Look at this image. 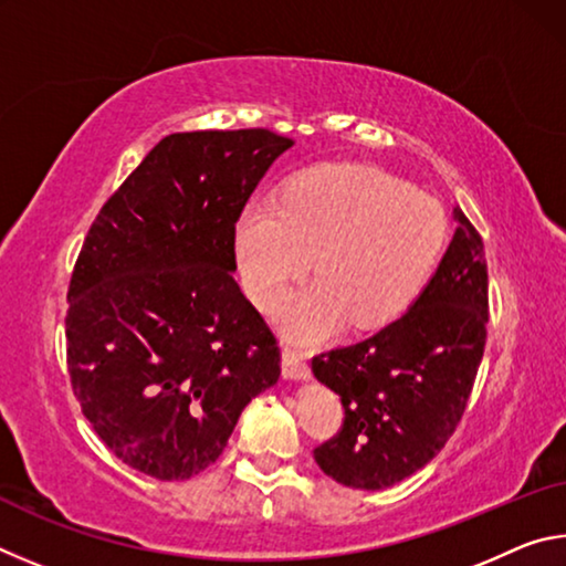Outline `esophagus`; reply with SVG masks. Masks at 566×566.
Listing matches in <instances>:
<instances>
[{
  "instance_id": "34e87169",
  "label": "esophagus",
  "mask_w": 566,
  "mask_h": 566,
  "mask_svg": "<svg viewBox=\"0 0 566 566\" xmlns=\"http://www.w3.org/2000/svg\"><path fill=\"white\" fill-rule=\"evenodd\" d=\"M282 375L284 379H294V381H310V364L302 357L300 352H294L290 347L282 349Z\"/></svg>"
}]
</instances>
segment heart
<instances>
[{"label": "heart", "mask_w": 566, "mask_h": 566, "mask_svg": "<svg viewBox=\"0 0 566 566\" xmlns=\"http://www.w3.org/2000/svg\"><path fill=\"white\" fill-rule=\"evenodd\" d=\"M444 242L447 217L432 197L347 161L300 171L280 199L247 202L234 227L239 276L260 310H274L314 262L317 282L282 306V327L296 342L332 337L347 322L367 332L399 319Z\"/></svg>", "instance_id": "heart-1"}]
</instances>
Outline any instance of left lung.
<instances>
[{"instance_id": "obj_1", "label": "left lung", "mask_w": 566, "mask_h": 566, "mask_svg": "<svg viewBox=\"0 0 566 566\" xmlns=\"http://www.w3.org/2000/svg\"><path fill=\"white\" fill-rule=\"evenodd\" d=\"M454 222L432 280L397 322L312 359L314 377L344 407L342 432L314 449V459L352 490H387L432 462L472 395L490 280L482 237L459 207Z\"/></svg>"}]
</instances>
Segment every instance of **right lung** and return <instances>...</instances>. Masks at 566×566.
Returning <instances> with one entry per match:
<instances>
[{"instance_id":"obj_1","label":"right lung","mask_w":566,"mask_h":566,"mask_svg":"<svg viewBox=\"0 0 566 566\" xmlns=\"http://www.w3.org/2000/svg\"><path fill=\"white\" fill-rule=\"evenodd\" d=\"M292 145L270 129L169 134L84 239L66 294L72 387L142 474L205 472L280 379L274 334L234 282V224Z\"/></svg>"}]
</instances>
